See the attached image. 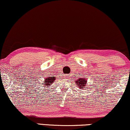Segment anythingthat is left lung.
<instances>
[{
  "label": "left lung",
  "mask_w": 130,
  "mask_h": 130,
  "mask_svg": "<svg viewBox=\"0 0 130 130\" xmlns=\"http://www.w3.org/2000/svg\"><path fill=\"white\" fill-rule=\"evenodd\" d=\"M86 82L87 81L86 80V78H80L79 79H77V81H75V83L78 85V88L80 89H83L85 88L84 87L86 86Z\"/></svg>",
  "instance_id": "8db88e82"
}]
</instances>
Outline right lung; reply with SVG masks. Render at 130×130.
Here are the masks:
<instances>
[{
  "mask_svg": "<svg viewBox=\"0 0 130 130\" xmlns=\"http://www.w3.org/2000/svg\"><path fill=\"white\" fill-rule=\"evenodd\" d=\"M56 78L55 77H48L45 79V82H44V85H45V86H48V85L50 86L53 83V82H54Z\"/></svg>",
  "mask_w": 130,
  "mask_h": 130,
  "instance_id": "obj_1",
  "label": "right lung"
}]
</instances>
